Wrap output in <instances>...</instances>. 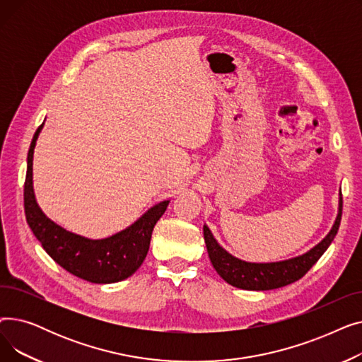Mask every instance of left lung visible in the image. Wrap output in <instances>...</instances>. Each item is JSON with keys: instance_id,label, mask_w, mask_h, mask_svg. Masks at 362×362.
I'll list each match as a JSON object with an SVG mask.
<instances>
[{"instance_id": "1", "label": "left lung", "mask_w": 362, "mask_h": 362, "mask_svg": "<svg viewBox=\"0 0 362 362\" xmlns=\"http://www.w3.org/2000/svg\"><path fill=\"white\" fill-rule=\"evenodd\" d=\"M341 218V194H339L337 216L330 232L305 254L274 262H251L227 252L217 242L210 227L204 224V239L208 257L220 277L229 284L245 291H272L291 284L307 274V272L327 251L333 242Z\"/></svg>"}]
</instances>
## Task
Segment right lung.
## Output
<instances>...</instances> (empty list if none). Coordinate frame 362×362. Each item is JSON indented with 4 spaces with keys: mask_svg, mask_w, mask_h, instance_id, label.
<instances>
[{
    "mask_svg": "<svg viewBox=\"0 0 362 362\" xmlns=\"http://www.w3.org/2000/svg\"><path fill=\"white\" fill-rule=\"evenodd\" d=\"M45 123V122H44ZM44 123L35 132L25 182V214L35 238L45 252L64 270L90 283H116L130 277L144 262L154 226L167 210L170 199L152 205L135 223L104 239H89L48 218L37 205L33 191V151Z\"/></svg>",
    "mask_w": 362,
    "mask_h": 362,
    "instance_id": "right-lung-1",
    "label": "right lung"
}]
</instances>
